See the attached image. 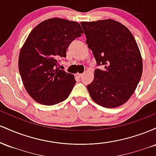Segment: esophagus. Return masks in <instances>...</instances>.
Instances as JSON below:
<instances>
[{"label": "esophagus", "mask_w": 156, "mask_h": 156, "mask_svg": "<svg viewBox=\"0 0 156 156\" xmlns=\"http://www.w3.org/2000/svg\"><path fill=\"white\" fill-rule=\"evenodd\" d=\"M83 73H76V76L79 78H81V77L83 76Z\"/></svg>", "instance_id": "esophagus-1"}]
</instances>
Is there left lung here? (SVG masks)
Listing matches in <instances>:
<instances>
[{"label": "left lung", "mask_w": 156, "mask_h": 156, "mask_svg": "<svg viewBox=\"0 0 156 156\" xmlns=\"http://www.w3.org/2000/svg\"><path fill=\"white\" fill-rule=\"evenodd\" d=\"M87 44L98 65L94 79L87 86L92 99L105 108L126 103L136 89L143 70L136 41L126 26L112 19L81 22Z\"/></svg>", "instance_id": "8db88e82"}]
</instances>
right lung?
<instances>
[{
  "instance_id": "right-lung-1",
  "label": "right lung",
  "mask_w": 156,
  "mask_h": 156,
  "mask_svg": "<svg viewBox=\"0 0 156 156\" xmlns=\"http://www.w3.org/2000/svg\"><path fill=\"white\" fill-rule=\"evenodd\" d=\"M83 34L78 22L53 17L42 21L27 37L19 55L18 67L25 89L37 103L45 105L65 101L76 81L59 69L69 44Z\"/></svg>"
}]
</instances>
